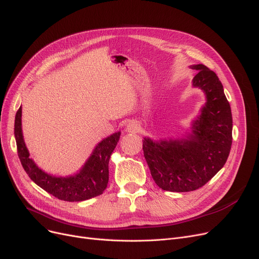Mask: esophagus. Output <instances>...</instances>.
Wrapping results in <instances>:
<instances>
[{"label": "esophagus", "mask_w": 259, "mask_h": 259, "mask_svg": "<svg viewBox=\"0 0 259 259\" xmlns=\"http://www.w3.org/2000/svg\"><path fill=\"white\" fill-rule=\"evenodd\" d=\"M126 130H127L128 132H132V133H136V132H138V131L140 130V125H139V122H138V121H136V120H131V121H129V122H128V125H127Z\"/></svg>", "instance_id": "obj_1"}]
</instances>
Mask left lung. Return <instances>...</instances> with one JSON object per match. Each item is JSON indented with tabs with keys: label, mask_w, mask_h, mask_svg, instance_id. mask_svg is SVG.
Listing matches in <instances>:
<instances>
[{
	"label": "left lung",
	"mask_w": 259,
	"mask_h": 259,
	"mask_svg": "<svg viewBox=\"0 0 259 259\" xmlns=\"http://www.w3.org/2000/svg\"><path fill=\"white\" fill-rule=\"evenodd\" d=\"M193 67L197 70L193 84L203 90L207 98L194 122V136L182 141H143L154 182L167 192H193L205 185L226 164L231 151L233 119L222 83L205 65Z\"/></svg>",
	"instance_id": "obj_1"
}]
</instances>
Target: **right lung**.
I'll return each instance as SVG.
<instances>
[{
  "label": "right lung",
  "mask_w": 259,
  "mask_h": 259,
  "mask_svg": "<svg viewBox=\"0 0 259 259\" xmlns=\"http://www.w3.org/2000/svg\"><path fill=\"white\" fill-rule=\"evenodd\" d=\"M21 107L15 119V138L19 159L28 177L46 192L63 201H84L102 195L109 181V160L119 140L120 132L100 142L81 171L74 177H52L36 166L29 159V153L23 141L21 129Z\"/></svg>",
  "instance_id": "1"
}]
</instances>
